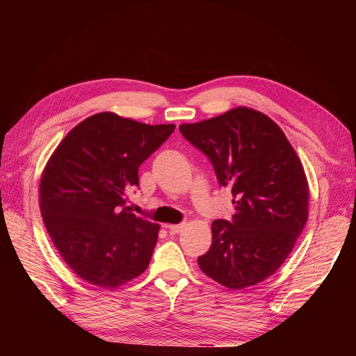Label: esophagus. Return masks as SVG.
<instances>
[{"label": "esophagus", "instance_id": "obj_1", "mask_svg": "<svg viewBox=\"0 0 356 356\" xmlns=\"http://www.w3.org/2000/svg\"><path fill=\"white\" fill-rule=\"evenodd\" d=\"M184 222H181V224H169L168 225V230L172 233V234H177V233H179V232H182V229H184Z\"/></svg>", "mask_w": 356, "mask_h": 356}]
</instances>
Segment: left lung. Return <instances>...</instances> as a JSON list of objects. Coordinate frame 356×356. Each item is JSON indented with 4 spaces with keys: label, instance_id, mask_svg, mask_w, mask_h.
<instances>
[{
    "label": "left lung",
    "instance_id": "8db88e82",
    "mask_svg": "<svg viewBox=\"0 0 356 356\" xmlns=\"http://www.w3.org/2000/svg\"><path fill=\"white\" fill-rule=\"evenodd\" d=\"M179 132L208 156L234 197L232 222L212 221L200 270L230 289L263 282L293 251L309 215L307 178L293 145L270 117L246 106L181 124Z\"/></svg>",
    "mask_w": 356,
    "mask_h": 356
}]
</instances>
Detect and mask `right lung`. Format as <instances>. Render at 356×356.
Segmentation results:
<instances>
[{
  "mask_svg": "<svg viewBox=\"0 0 356 356\" xmlns=\"http://www.w3.org/2000/svg\"><path fill=\"white\" fill-rule=\"evenodd\" d=\"M175 124L99 113L75 126L40 181V211L59 255L83 281L117 288L145 272L160 225L126 207L138 169Z\"/></svg>",
  "mask_w": 356,
  "mask_h": 356,
  "instance_id": "1",
  "label": "right lung"
}]
</instances>
